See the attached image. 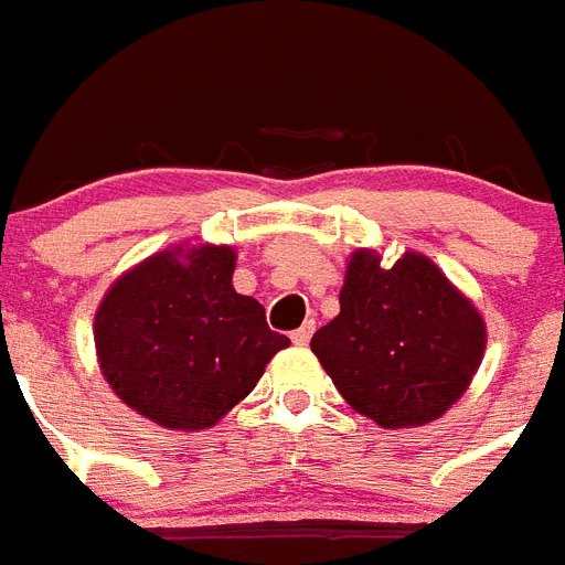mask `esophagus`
Returning <instances> with one entry per match:
<instances>
[{
    "mask_svg": "<svg viewBox=\"0 0 565 565\" xmlns=\"http://www.w3.org/2000/svg\"><path fill=\"white\" fill-rule=\"evenodd\" d=\"M313 331H317V322H313V319H308L305 326L296 328V331H292L290 340H292V343H296V345H308V343H310V337H313Z\"/></svg>",
    "mask_w": 565,
    "mask_h": 565,
    "instance_id": "esophagus-1",
    "label": "esophagus"
}]
</instances>
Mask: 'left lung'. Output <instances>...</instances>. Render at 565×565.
<instances>
[{"instance_id":"1","label":"left lung","mask_w":565,"mask_h":565,"mask_svg":"<svg viewBox=\"0 0 565 565\" xmlns=\"http://www.w3.org/2000/svg\"><path fill=\"white\" fill-rule=\"evenodd\" d=\"M334 386L381 428L439 419L469 390L487 349L481 313L443 269L404 252L390 269L358 248L340 313L310 340Z\"/></svg>"}]
</instances>
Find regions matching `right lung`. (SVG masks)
I'll return each mask as SVG.
<instances>
[{
  "instance_id": "add662e5",
  "label": "right lung",
  "mask_w": 565,
  "mask_h": 565,
  "mask_svg": "<svg viewBox=\"0 0 565 565\" xmlns=\"http://www.w3.org/2000/svg\"><path fill=\"white\" fill-rule=\"evenodd\" d=\"M234 260L231 246L163 248L119 275L96 310L102 375L163 428L216 425L290 345L260 301L234 290Z\"/></svg>"
}]
</instances>
